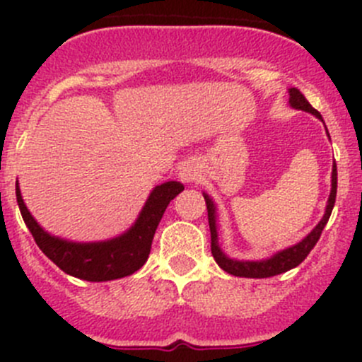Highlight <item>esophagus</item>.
Wrapping results in <instances>:
<instances>
[{"instance_id": "34e87169", "label": "esophagus", "mask_w": 362, "mask_h": 362, "mask_svg": "<svg viewBox=\"0 0 362 362\" xmlns=\"http://www.w3.org/2000/svg\"><path fill=\"white\" fill-rule=\"evenodd\" d=\"M182 180L185 182H196L199 178V170L194 166V164H185L180 170Z\"/></svg>"}]
</instances>
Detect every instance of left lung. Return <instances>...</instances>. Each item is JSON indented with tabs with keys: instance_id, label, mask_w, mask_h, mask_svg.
Wrapping results in <instances>:
<instances>
[{
	"instance_id": "8db88e82",
	"label": "left lung",
	"mask_w": 362,
	"mask_h": 362,
	"mask_svg": "<svg viewBox=\"0 0 362 362\" xmlns=\"http://www.w3.org/2000/svg\"><path fill=\"white\" fill-rule=\"evenodd\" d=\"M291 98H289V103L291 107L298 108V110H305L313 113L315 117L322 119L320 113L308 103L305 96L299 93L296 87L289 90ZM333 187H331V194L329 199H327V208H326V214H324L322 221L317 224V228L306 236L303 242H299L298 245L291 247V249H286L282 252H279L276 255H273L272 259H266V261H233V259L226 257L222 254V250L218 249V243H217V228H215V206L211 203V199L208 198L206 194L204 196V203H206V210H208V224H210V235H211V255H214L215 262L221 266L224 272H228L229 275H235V276H247V279H266V276H275L280 275V273H286L289 269L296 268V266L301 264L303 261L306 259V255L312 252L315 243L319 242L320 235H322V229L324 226L327 224L331 217V211H333L334 202H337V187H338V173H337V164L333 166Z\"/></svg>"
}]
</instances>
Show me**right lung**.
<instances>
[{
    "instance_id": "add662e5",
    "label": "right lung",
    "mask_w": 362,
    "mask_h": 362,
    "mask_svg": "<svg viewBox=\"0 0 362 362\" xmlns=\"http://www.w3.org/2000/svg\"><path fill=\"white\" fill-rule=\"evenodd\" d=\"M182 191H184V185L178 182H166V184L158 185L148 196L136 224L126 235L110 242L73 243L54 238L36 224L23 202L19 184H16L21 214L40 250L64 273L87 280V282H107V280L122 279L138 272L151 254L154 233L163 218L164 210L171 199Z\"/></svg>"
}]
</instances>
